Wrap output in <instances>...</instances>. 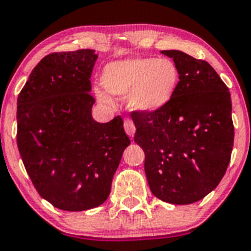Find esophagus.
<instances>
[{
  "instance_id": "34e87169",
  "label": "esophagus",
  "mask_w": 251,
  "mask_h": 251,
  "mask_svg": "<svg viewBox=\"0 0 251 251\" xmlns=\"http://www.w3.org/2000/svg\"><path fill=\"white\" fill-rule=\"evenodd\" d=\"M124 127H125L126 133H127V135L132 138L133 135H135V131H136V127H135V125H133L132 121L128 120V119H126L125 123H124Z\"/></svg>"
}]
</instances>
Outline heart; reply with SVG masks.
I'll return each instance as SVG.
<instances>
[{
    "mask_svg": "<svg viewBox=\"0 0 251 251\" xmlns=\"http://www.w3.org/2000/svg\"><path fill=\"white\" fill-rule=\"evenodd\" d=\"M180 72L170 58L135 57L105 65L100 82L105 91L118 99L128 97L132 110L152 114L172 101L177 91ZM97 99L108 105L114 100L106 92L94 89Z\"/></svg>",
    "mask_w": 251,
    "mask_h": 251,
    "instance_id": "heart-1",
    "label": "heart"
}]
</instances>
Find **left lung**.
Returning <instances> with one entry per match:
<instances>
[{
	"label": "left lung",
	"instance_id": "obj_1",
	"mask_svg": "<svg viewBox=\"0 0 251 251\" xmlns=\"http://www.w3.org/2000/svg\"><path fill=\"white\" fill-rule=\"evenodd\" d=\"M180 72L174 98L152 114L132 113L135 142L145 152V173L153 195L189 205L215 190L232 154V100L208 62L179 50H163Z\"/></svg>",
	"mask_w": 251,
	"mask_h": 251
}]
</instances>
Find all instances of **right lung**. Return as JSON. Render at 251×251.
Returning a JSON list of instances; mask_svg holds the SVG:
<instances>
[{
  "label": "right lung",
  "mask_w": 251,
  "mask_h": 251,
  "mask_svg": "<svg viewBox=\"0 0 251 251\" xmlns=\"http://www.w3.org/2000/svg\"><path fill=\"white\" fill-rule=\"evenodd\" d=\"M98 55L91 49L45 56L17 100V145L33 185L64 211L105 202L130 138L116 116H92L91 76Z\"/></svg>",
  "instance_id": "right-lung-1"
}]
</instances>
